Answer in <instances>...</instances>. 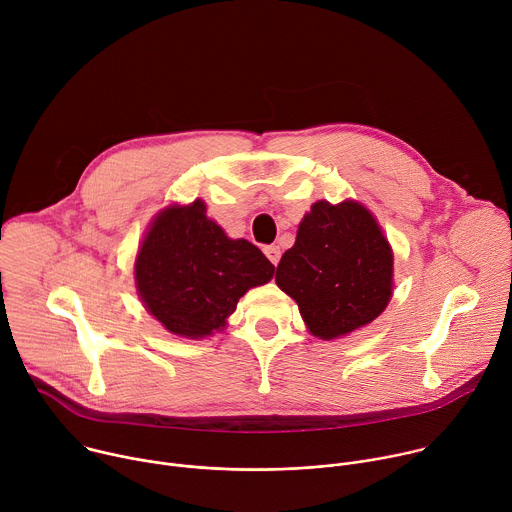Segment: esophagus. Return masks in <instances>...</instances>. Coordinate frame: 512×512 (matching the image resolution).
<instances>
[{
    "mask_svg": "<svg viewBox=\"0 0 512 512\" xmlns=\"http://www.w3.org/2000/svg\"><path fill=\"white\" fill-rule=\"evenodd\" d=\"M265 251V255H267V259L273 263V265H277L279 263V257H281V251H279V247L277 245H269V247H265L263 249Z\"/></svg>",
    "mask_w": 512,
    "mask_h": 512,
    "instance_id": "obj_1",
    "label": "esophagus"
}]
</instances>
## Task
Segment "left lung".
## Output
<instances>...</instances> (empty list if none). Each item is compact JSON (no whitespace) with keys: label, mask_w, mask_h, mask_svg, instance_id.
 <instances>
[{"label":"left lung","mask_w":512,"mask_h":512,"mask_svg":"<svg viewBox=\"0 0 512 512\" xmlns=\"http://www.w3.org/2000/svg\"><path fill=\"white\" fill-rule=\"evenodd\" d=\"M275 283L296 300L308 330L332 340L371 324L393 296V251L375 216L354 200H318Z\"/></svg>","instance_id":"left-lung-1"}]
</instances>
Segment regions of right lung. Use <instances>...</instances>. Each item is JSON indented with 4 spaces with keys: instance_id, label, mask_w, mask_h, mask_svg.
<instances>
[{
    "instance_id": "1",
    "label": "right lung",
    "mask_w": 512,
    "mask_h": 512,
    "mask_svg": "<svg viewBox=\"0 0 512 512\" xmlns=\"http://www.w3.org/2000/svg\"><path fill=\"white\" fill-rule=\"evenodd\" d=\"M273 269L253 243L229 239L194 200L154 218L135 259V287L168 332L204 338L223 330L239 298L267 283Z\"/></svg>"
}]
</instances>
